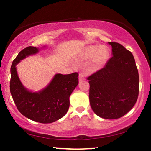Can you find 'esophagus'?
Masks as SVG:
<instances>
[{"mask_svg": "<svg viewBox=\"0 0 151 151\" xmlns=\"http://www.w3.org/2000/svg\"><path fill=\"white\" fill-rule=\"evenodd\" d=\"M83 80H85V76L82 74H79V81H82Z\"/></svg>", "mask_w": 151, "mask_h": 151, "instance_id": "34e87169", "label": "esophagus"}]
</instances>
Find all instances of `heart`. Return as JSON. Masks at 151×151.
<instances>
[{
  "mask_svg": "<svg viewBox=\"0 0 151 151\" xmlns=\"http://www.w3.org/2000/svg\"><path fill=\"white\" fill-rule=\"evenodd\" d=\"M110 50L105 45H89L86 47L79 53L78 58L80 60H88L91 59L88 70L95 72L100 70L106 65L110 58Z\"/></svg>",
  "mask_w": 151,
  "mask_h": 151,
  "instance_id": "obj_1",
  "label": "heart"
}]
</instances>
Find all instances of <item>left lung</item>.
Here are the masks:
<instances>
[{"instance_id": "obj_1", "label": "left lung", "mask_w": 151, "mask_h": 151, "mask_svg": "<svg viewBox=\"0 0 151 151\" xmlns=\"http://www.w3.org/2000/svg\"><path fill=\"white\" fill-rule=\"evenodd\" d=\"M112 56L104 68L88 77L89 101L97 116L119 119L131 111L139 91V76L133 55L117 42H108Z\"/></svg>"}]
</instances>
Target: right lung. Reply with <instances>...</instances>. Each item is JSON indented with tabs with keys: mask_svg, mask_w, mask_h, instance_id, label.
Returning <instances> with one entry per match:
<instances>
[{
	"mask_svg": "<svg viewBox=\"0 0 151 151\" xmlns=\"http://www.w3.org/2000/svg\"><path fill=\"white\" fill-rule=\"evenodd\" d=\"M40 49L28 47L19 53L11 68L10 91L18 110L22 115L40 123H51L62 118L67 112L70 96L78 84V74L57 73L41 90L37 92L29 90L20 81L16 66L27 57L39 53Z\"/></svg>",
	"mask_w": 151,
	"mask_h": 151,
	"instance_id": "1",
	"label": "right lung"
}]
</instances>
